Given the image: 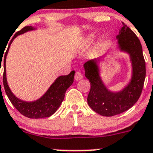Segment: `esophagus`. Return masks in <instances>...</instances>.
Wrapping results in <instances>:
<instances>
[{
    "label": "esophagus",
    "instance_id": "esophagus-1",
    "mask_svg": "<svg viewBox=\"0 0 153 153\" xmlns=\"http://www.w3.org/2000/svg\"><path fill=\"white\" fill-rule=\"evenodd\" d=\"M83 78V75L82 74V72L80 71H77L75 72V79L76 81H79V80L82 79Z\"/></svg>",
    "mask_w": 153,
    "mask_h": 153
}]
</instances>
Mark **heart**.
<instances>
[{
  "label": "heart",
  "mask_w": 153,
  "mask_h": 153,
  "mask_svg": "<svg viewBox=\"0 0 153 153\" xmlns=\"http://www.w3.org/2000/svg\"><path fill=\"white\" fill-rule=\"evenodd\" d=\"M94 39V35H93V34H91V35L88 36L84 39L83 42H82V46H88V45H90V44L93 42Z\"/></svg>",
  "instance_id": "b5f03b06"
}]
</instances>
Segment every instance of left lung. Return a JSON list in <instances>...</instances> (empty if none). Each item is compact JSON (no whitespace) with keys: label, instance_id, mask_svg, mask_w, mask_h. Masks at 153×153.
<instances>
[{"label":"left lung","instance_id":"8db88e82","mask_svg":"<svg viewBox=\"0 0 153 153\" xmlns=\"http://www.w3.org/2000/svg\"><path fill=\"white\" fill-rule=\"evenodd\" d=\"M116 39L117 48L129 55L132 66L131 78L120 91L109 90L100 77L99 62L104 59L107 53L88 60L83 65L85 77L91 83L88 104L94 111L104 117L115 116L133 107L140 98L146 78V62L137 35L123 23Z\"/></svg>","mask_w":153,"mask_h":153}]
</instances>
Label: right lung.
I'll list each match as a JSON object with an SVG mask.
<instances>
[{
	"label": "right lung",
	"mask_w": 153,
	"mask_h": 153,
	"mask_svg": "<svg viewBox=\"0 0 153 153\" xmlns=\"http://www.w3.org/2000/svg\"><path fill=\"white\" fill-rule=\"evenodd\" d=\"M36 29V28H34L32 26H27V27H23L18 32H16L13 36V39L10 42L7 49L5 53V56H4V59H3L4 68V75H3V83H4V87L7 95L12 104L20 114L31 119L49 117L51 115H53L61 105L62 102L64 100L65 91L72 85L74 82V76H75V71H71L68 75H62V76L58 77L55 80V82L50 85L46 93L39 99L33 101H26V100H21L13 94L7 84L6 75V59L10 46L11 45L13 39L17 36L25 33L28 31L35 30ZM1 58H3L2 56H1ZM1 61H2V59H1Z\"/></svg>",
	"instance_id": "obj_1"
}]
</instances>
